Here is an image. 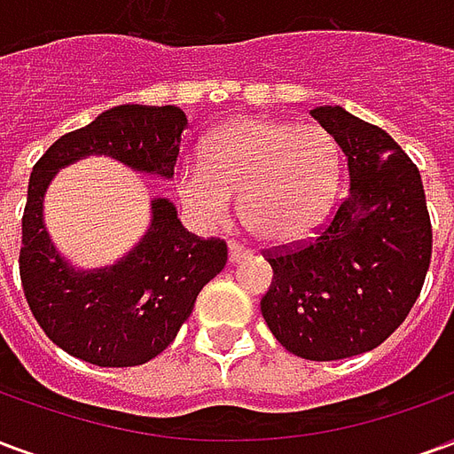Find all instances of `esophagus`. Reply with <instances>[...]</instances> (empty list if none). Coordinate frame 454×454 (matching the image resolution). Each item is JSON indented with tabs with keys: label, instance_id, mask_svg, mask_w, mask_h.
<instances>
[{
	"label": "esophagus",
	"instance_id": "esophagus-1",
	"mask_svg": "<svg viewBox=\"0 0 454 454\" xmlns=\"http://www.w3.org/2000/svg\"><path fill=\"white\" fill-rule=\"evenodd\" d=\"M246 257H250V253H247L243 246H238V243H231V246H228V262H231V265L243 262Z\"/></svg>",
	"mask_w": 454,
	"mask_h": 454
}]
</instances>
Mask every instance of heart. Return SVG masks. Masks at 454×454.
<instances>
[{
  "mask_svg": "<svg viewBox=\"0 0 454 454\" xmlns=\"http://www.w3.org/2000/svg\"><path fill=\"white\" fill-rule=\"evenodd\" d=\"M340 187L338 140L318 123L246 116L214 130L201 160L177 169L182 204L207 226L226 223L233 199L262 246H294L321 228Z\"/></svg>",
  "mask_w": 454,
  "mask_h": 454,
  "instance_id": "b5f03b06",
  "label": "heart"
}]
</instances>
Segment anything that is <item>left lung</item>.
I'll return each mask as SVG.
<instances>
[{
	"instance_id": "1",
	"label": "left lung",
	"mask_w": 454,
	"mask_h": 454,
	"mask_svg": "<svg viewBox=\"0 0 454 454\" xmlns=\"http://www.w3.org/2000/svg\"><path fill=\"white\" fill-rule=\"evenodd\" d=\"M314 116L348 158L350 189L316 240L267 253L260 301L270 331L296 357L331 362L374 350L409 316L433 250L420 172L387 130L342 106Z\"/></svg>"
}]
</instances>
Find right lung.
<instances>
[{"label": "right lung", "mask_w": 454, "mask_h": 454, "mask_svg": "<svg viewBox=\"0 0 454 454\" xmlns=\"http://www.w3.org/2000/svg\"><path fill=\"white\" fill-rule=\"evenodd\" d=\"M187 116L179 106L121 104L65 133L35 162L21 221V285L45 335L77 360L136 367L175 340L199 292L226 267L223 240L189 233L169 199L150 201V226L114 265L80 270L51 240L45 192L58 169L90 155L172 179Z\"/></svg>", "instance_id": "obj_1"}]
</instances>
